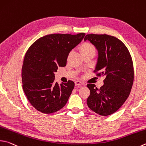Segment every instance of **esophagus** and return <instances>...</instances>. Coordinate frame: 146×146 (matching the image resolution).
Returning <instances> with one entry per match:
<instances>
[{"label": "esophagus", "mask_w": 146, "mask_h": 146, "mask_svg": "<svg viewBox=\"0 0 146 146\" xmlns=\"http://www.w3.org/2000/svg\"><path fill=\"white\" fill-rule=\"evenodd\" d=\"M75 84V86H76V87H80V86H82L84 85L83 82H82L80 81H76Z\"/></svg>", "instance_id": "1"}]
</instances>
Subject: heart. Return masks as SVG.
Listing matches in <instances>:
<instances>
[{
    "label": "heart",
    "instance_id": "b5f03b06",
    "mask_svg": "<svg viewBox=\"0 0 146 146\" xmlns=\"http://www.w3.org/2000/svg\"><path fill=\"white\" fill-rule=\"evenodd\" d=\"M79 50L82 55H84L89 53H95V48L93 44L89 43V42H84L82 43L79 46Z\"/></svg>",
    "mask_w": 146,
    "mask_h": 146
}]
</instances>
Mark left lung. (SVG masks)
Wrapping results in <instances>:
<instances>
[{
    "mask_svg": "<svg viewBox=\"0 0 146 146\" xmlns=\"http://www.w3.org/2000/svg\"><path fill=\"white\" fill-rule=\"evenodd\" d=\"M84 40H89L98 52L94 72L105 77L99 89L94 84L87 85L91 92L87 104L98 114L111 115L124 104L131 92L134 79L131 55L125 44L114 36L91 34Z\"/></svg>",
    "mask_w": 146,
    "mask_h": 146,
    "instance_id": "left-lung-1",
    "label": "left lung"
}]
</instances>
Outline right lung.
I'll return each instance as SVG.
<instances>
[{
    "instance_id": "obj_1",
    "label": "right lung",
    "mask_w": 146,
    "mask_h": 146,
    "mask_svg": "<svg viewBox=\"0 0 146 146\" xmlns=\"http://www.w3.org/2000/svg\"><path fill=\"white\" fill-rule=\"evenodd\" d=\"M86 34H52L36 40L26 52L22 69V87L33 107L52 113L65 106L75 83L55 82L54 73L64 67L71 50L80 43Z\"/></svg>"
}]
</instances>
